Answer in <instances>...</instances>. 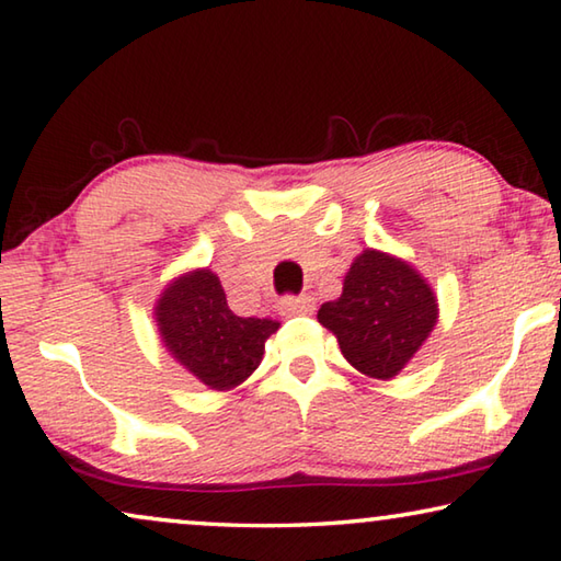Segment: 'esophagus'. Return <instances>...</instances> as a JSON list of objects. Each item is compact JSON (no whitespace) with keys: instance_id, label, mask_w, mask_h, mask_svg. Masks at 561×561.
Segmentation results:
<instances>
[{"instance_id":"esophagus-1","label":"esophagus","mask_w":561,"mask_h":561,"mask_svg":"<svg viewBox=\"0 0 561 561\" xmlns=\"http://www.w3.org/2000/svg\"><path fill=\"white\" fill-rule=\"evenodd\" d=\"M279 307L287 314H312L317 305H314V297H309V295H299V297L287 295V297H282Z\"/></svg>"}]
</instances>
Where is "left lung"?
I'll list each match as a JSON object with an SVG mask.
<instances>
[{"label":"left lung","mask_w":561,"mask_h":561,"mask_svg":"<svg viewBox=\"0 0 561 561\" xmlns=\"http://www.w3.org/2000/svg\"><path fill=\"white\" fill-rule=\"evenodd\" d=\"M437 314V297L420 272L392 254L364 249L346 272L342 297L324 301L317 319L354 369L392 379L420 352Z\"/></svg>","instance_id":"left-lung-1"}]
</instances>
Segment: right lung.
<instances>
[{"instance_id":"right-lung-1","label":"right lung","mask_w":561,"mask_h":561,"mask_svg":"<svg viewBox=\"0 0 561 561\" xmlns=\"http://www.w3.org/2000/svg\"><path fill=\"white\" fill-rule=\"evenodd\" d=\"M169 354L202 385L227 392L260 367L264 342L277 332L274 319L237 317L215 272L176 277L154 307Z\"/></svg>"}]
</instances>
